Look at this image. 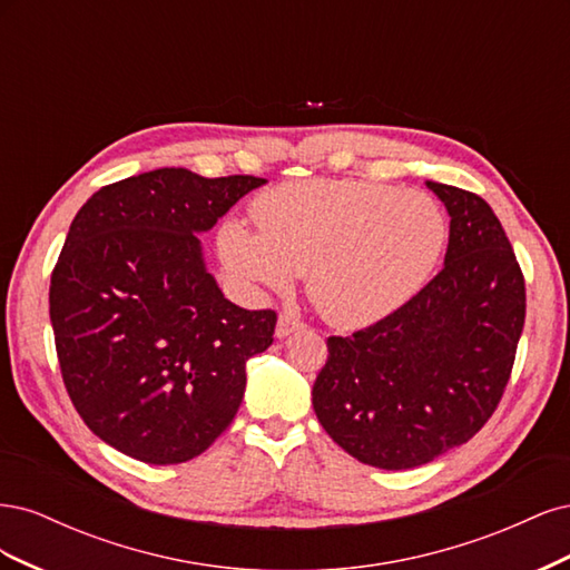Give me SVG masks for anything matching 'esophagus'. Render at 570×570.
<instances>
[{"mask_svg": "<svg viewBox=\"0 0 570 570\" xmlns=\"http://www.w3.org/2000/svg\"><path fill=\"white\" fill-rule=\"evenodd\" d=\"M299 331H304V323H302L297 316L281 314L278 325H275V337L285 340V337H289L292 333H299Z\"/></svg>", "mask_w": 570, "mask_h": 570, "instance_id": "34e87169", "label": "esophagus"}]
</instances>
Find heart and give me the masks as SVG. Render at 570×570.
<instances>
[{
    "label": "heart",
    "mask_w": 570,
    "mask_h": 570,
    "mask_svg": "<svg viewBox=\"0 0 570 570\" xmlns=\"http://www.w3.org/2000/svg\"><path fill=\"white\" fill-rule=\"evenodd\" d=\"M256 230L235 218L218 252L252 295L283 292L306 273V292L337 327H364L402 308L433 275L446 216L419 189L364 180H295L256 197Z\"/></svg>",
    "instance_id": "heart-1"
}]
</instances>
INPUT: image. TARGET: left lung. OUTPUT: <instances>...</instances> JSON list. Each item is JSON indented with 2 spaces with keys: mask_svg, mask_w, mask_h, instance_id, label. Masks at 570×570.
<instances>
[{
  "mask_svg": "<svg viewBox=\"0 0 570 570\" xmlns=\"http://www.w3.org/2000/svg\"><path fill=\"white\" fill-rule=\"evenodd\" d=\"M450 214L444 268L416 297L350 337H327L314 411L344 452L416 469L469 442L509 383L525 281L490 204L425 183Z\"/></svg>",
  "mask_w": 570,
  "mask_h": 570,
  "instance_id": "8db88e82",
  "label": "left lung"
}]
</instances>
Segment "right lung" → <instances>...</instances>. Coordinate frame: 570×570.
I'll use <instances>...</instances> for the list:
<instances>
[{"instance_id":"add662e5","label":"right lung","mask_w":570,"mask_h":570,"mask_svg":"<svg viewBox=\"0 0 570 570\" xmlns=\"http://www.w3.org/2000/svg\"><path fill=\"white\" fill-rule=\"evenodd\" d=\"M266 178L157 168L80 206L49 285L68 396L92 433L137 461L199 456L243 404L247 358L275 312L223 297L199 233Z\"/></svg>"}]
</instances>
